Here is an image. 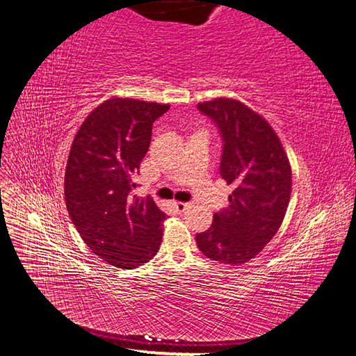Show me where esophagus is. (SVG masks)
Returning a JSON list of instances; mask_svg holds the SVG:
<instances>
[{
    "label": "esophagus",
    "instance_id": "esophagus-1",
    "mask_svg": "<svg viewBox=\"0 0 356 356\" xmlns=\"http://www.w3.org/2000/svg\"><path fill=\"white\" fill-rule=\"evenodd\" d=\"M172 204H174V208H175L178 212L184 211V209L187 208V203H184V202H174Z\"/></svg>",
    "mask_w": 356,
    "mask_h": 356
}]
</instances>
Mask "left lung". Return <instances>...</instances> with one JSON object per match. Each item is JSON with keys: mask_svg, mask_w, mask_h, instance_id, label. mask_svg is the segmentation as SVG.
Returning a JSON list of instances; mask_svg holds the SVG:
<instances>
[{"mask_svg": "<svg viewBox=\"0 0 356 356\" xmlns=\"http://www.w3.org/2000/svg\"><path fill=\"white\" fill-rule=\"evenodd\" d=\"M197 108L218 127L220 174L234 190L229 208L213 213L196 243L213 261L243 264L263 251L284 221L293 186L289 160L266 118L241 101L217 98Z\"/></svg>", "mask_w": 356, "mask_h": 356, "instance_id": "obj_1", "label": "left lung"}]
</instances>
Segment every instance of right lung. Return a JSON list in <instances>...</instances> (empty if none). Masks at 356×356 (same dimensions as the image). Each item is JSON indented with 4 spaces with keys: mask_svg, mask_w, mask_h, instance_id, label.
I'll use <instances>...</instances> for the list:
<instances>
[{
    "mask_svg": "<svg viewBox=\"0 0 356 356\" xmlns=\"http://www.w3.org/2000/svg\"><path fill=\"white\" fill-rule=\"evenodd\" d=\"M168 104L110 98L86 117L65 169V203L92 252L118 268H135L160 250L166 213L153 197L132 196L134 177Z\"/></svg>",
    "mask_w": 356,
    "mask_h": 356,
    "instance_id": "right-lung-1",
    "label": "right lung"
}]
</instances>
